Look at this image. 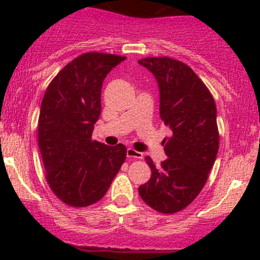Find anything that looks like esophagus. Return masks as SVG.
I'll return each mask as SVG.
<instances>
[{
    "instance_id": "esophagus-1",
    "label": "esophagus",
    "mask_w": 260,
    "mask_h": 260,
    "mask_svg": "<svg viewBox=\"0 0 260 260\" xmlns=\"http://www.w3.org/2000/svg\"><path fill=\"white\" fill-rule=\"evenodd\" d=\"M127 157L128 158H135V159H142L143 158V153L142 152H138L133 148H128L127 149Z\"/></svg>"
}]
</instances>
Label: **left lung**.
Segmentation results:
<instances>
[{
	"label": "left lung",
	"mask_w": 260,
	"mask_h": 260,
	"mask_svg": "<svg viewBox=\"0 0 260 260\" xmlns=\"http://www.w3.org/2000/svg\"><path fill=\"white\" fill-rule=\"evenodd\" d=\"M156 78L159 117L172 131L164 140L167 158L156 167L151 157V179L138 187L142 200L162 214H175L200 193L219 149L216 106L210 90L185 62L171 57L138 60Z\"/></svg>",
	"instance_id": "1"
}]
</instances>
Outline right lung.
Here are the masks:
<instances>
[{"label":"right lung","mask_w":260,"mask_h":260,"mask_svg":"<svg viewBox=\"0 0 260 260\" xmlns=\"http://www.w3.org/2000/svg\"><path fill=\"white\" fill-rule=\"evenodd\" d=\"M125 60L85 52L51 80L41 102L38 138L52 192L67 205L85 208L101 200L125 161L127 148L91 140L101 115L107 74Z\"/></svg>","instance_id":"add662e5"}]
</instances>
